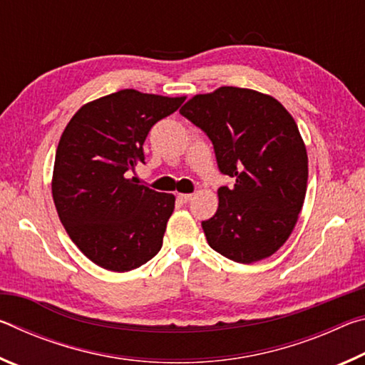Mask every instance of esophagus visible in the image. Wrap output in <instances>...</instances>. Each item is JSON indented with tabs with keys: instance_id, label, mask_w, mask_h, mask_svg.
Masks as SVG:
<instances>
[{
	"instance_id": "34e87169",
	"label": "esophagus",
	"mask_w": 365,
	"mask_h": 365,
	"mask_svg": "<svg viewBox=\"0 0 365 365\" xmlns=\"http://www.w3.org/2000/svg\"><path fill=\"white\" fill-rule=\"evenodd\" d=\"M191 197H193V195H191V193H178V200H180L182 202L191 201Z\"/></svg>"
}]
</instances>
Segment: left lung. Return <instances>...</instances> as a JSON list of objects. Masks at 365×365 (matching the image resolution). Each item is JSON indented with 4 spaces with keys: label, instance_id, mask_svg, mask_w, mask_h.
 Instances as JSON below:
<instances>
[{
    "label": "left lung",
    "instance_id": "obj_1",
    "mask_svg": "<svg viewBox=\"0 0 365 365\" xmlns=\"http://www.w3.org/2000/svg\"><path fill=\"white\" fill-rule=\"evenodd\" d=\"M212 141L220 174L219 207L202 230L209 246L235 262L274 255L293 232L307 187V153L288 110L269 95L220 86L180 109Z\"/></svg>",
    "mask_w": 365,
    "mask_h": 365
}]
</instances>
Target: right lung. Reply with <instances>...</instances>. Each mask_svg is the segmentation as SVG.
Returning <instances> with one entry per match:
<instances>
[{
	"mask_svg": "<svg viewBox=\"0 0 365 365\" xmlns=\"http://www.w3.org/2000/svg\"><path fill=\"white\" fill-rule=\"evenodd\" d=\"M185 98L120 90L80 108L59 140L53 200L77 248L103 269L128 272L158 255L175 197L128 178L145 164L154 123Z\"/></svg>",
	"mask_w": 365,
	"mask_h": 365,
	"instance_id": "obj_1",
	"label": "right lung"
}]
</instances>
